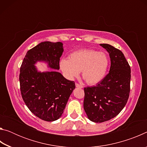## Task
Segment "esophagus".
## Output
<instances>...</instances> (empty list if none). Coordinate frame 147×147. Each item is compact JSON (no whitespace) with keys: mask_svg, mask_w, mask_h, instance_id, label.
Listing matches in <instances>:
<instances>
[{"mask_svg":"<svg viewBox=\"0 0 147 147\" xmlns=\"http://www.w3.org/2000/svg\"><path fill=\"white\" fill-rule=\"evenodd\" d=\"M76 88H83L84 87H83V86H82V85H80V84H77V83H76Z\"/></svg>","mask_w":147,"mask_h":147,"instance_id":"esophagus-1","label":"esophagus"}]
</instances>
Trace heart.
<instances>
[{"mask_svg":"<svg viewBox=\"0 0 147 147\" xmlns=\"http://www.w3.org/2000/svg\"><path fill=\"white\" fill-rule=\"evenodd\" d=\"M109 64L108 58L103 52L92 49H81L63 58L59 67L64 75L73 79L81 71L82 76L87 84L94 85L100 82L106 75Z\"/></svg>","mask_w":147,"mask_h":147,"instance_id":"obj_1","label":"heart"}]
</instances>
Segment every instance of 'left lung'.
<instances>
[{
    "label": "left lung",
    "mask_w": 147,
    "mask_h": 147,
    "mask_svg": "<svg viewBox=\"0 0 147 147\" xmlns=\"http://www.w3.org/2000/svg\"><path fill=\"white\" fill-rule=\"evenodd\" d=\"M100 45L109 53L111 67L96 86L84 88V108L94 123H102L117 115L127 102L130 90V67L123 53L109 44Z\"/></svg>",
    "instance_id": "8db88e82"
}]
</instances>
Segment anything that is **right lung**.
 Here are the masks:
<instances>
[{"mask_svg": "<svg viewBox=\"0 0 147 147\" xmlns=\"http://www.w3.org/2000/svg\"><path fill=\"white\" fill-rule=\"evenodd\" d=\"M61 42H41L26 54L20 69L19 82L24 103L42 120L54 121L61 117L74 89L73 81L58 72L59 58L63 52ZM43 62L54 70L39 71L34 65Z\"/></svg>", "mask_w": 147, "mask_h": 147, "instance_id": "obj_1", "label": "right lung"}]
</instances>
